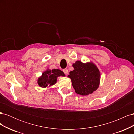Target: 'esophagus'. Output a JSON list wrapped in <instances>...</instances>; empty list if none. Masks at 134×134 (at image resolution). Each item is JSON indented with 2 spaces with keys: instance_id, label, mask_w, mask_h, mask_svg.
I'll use <instances>...</instances> for the list:
<instances>
[{
  "instance_id": "34e87169",
  "label": "esophagus",
  "mask_w": 134,
  "mask_h": 134,
  "mask_svg": "<svg viewBox=\"0 0 134 134\" xmlns=\"http://www.w3.org/2000/svg\"><path fill=\"white\" fill-rule=\"evenodd\" d=\"M63 72L66 75H68V70L67 69H63Z\"/></svg>"
}]
</instances>
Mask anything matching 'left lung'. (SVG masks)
<instances>
[{
	"label": "left lung",
	"instance_id": "obj_1",
	"mask_svg": "<svg viewBox=\"0 0 134 134\" xmlns=\"http://www.w3.org/2000/svg\"><path fill=\"white\" fill-rule=\"evenodd\" d=\"M74 70L69 72L72 87L76 93L87 96L97 90L100 81V72L92 63H83L77 61L73 64Z\"/></svg>",
	"mask_w": 134,
	"mask_h": 134
}]
</instances>
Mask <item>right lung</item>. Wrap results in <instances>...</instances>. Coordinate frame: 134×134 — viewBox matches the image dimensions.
Segmentation results:
<instances>
[{
    "label": "right lung",
    "mask_w": 134,
    "mask_h": 134,
    "mask_svg": "<svg viewBox=\"0 0 134 134\" xmlns=\"http://www.w3.org/2000/svg\"><path fill=\"white\" fill-rule=\"evenodd\" d=\"M60 76H65L64 72L59 69L47 70L43 72L42 76L38 79L37 83L40 87L46 88L53 86L57 81V78Z\"/></svg>",
    "instance_id": "right-lung-1"
}]
</instances>
